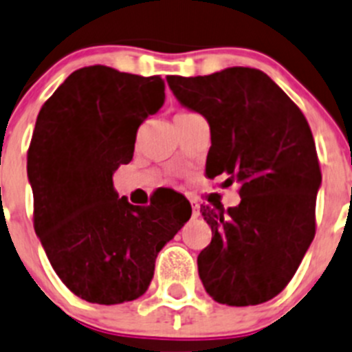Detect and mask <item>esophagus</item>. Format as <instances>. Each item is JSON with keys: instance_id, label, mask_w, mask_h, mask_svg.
<instances>
[{"instance_id": "1", "label": "esophagus", "mask_w": 352, "mask_h": 352, "mask_svg": "<svg viewBox=\"0 0 352 352\" xmlns=\"http://www.w3.org/2000/svg\"><path fill=\"white\" fill-rule=\"evenodd\" d=\"M190 204H192V217L197 218L199 217V206H197L196 201H192V199H190Z\"/></svg>"}]
</instances>
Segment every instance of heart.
<instances>
[{
  "label": "heart",
  "instance_id": "obj_1",
  "mask_svg": "<svg viewBox=\"0 0 352 352\" xmlns=\"http://www.w3.org/2000/svg\"><path fill=\"white\" fill-rule=\"evenodd\" d=\"M179 115H187V113H179ZM179 115H177V117H179Z\"/></svg>",
  "mask_w": 352,
  "mask_h": 352
}]
</instances>
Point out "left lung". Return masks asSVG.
Listing matches in <instances>:
<instances>
[{
    "label": "left lung",
    "instance_id": "left-lung-1",
    "mask_svg": "<svg viewBox=\"0 0 352 352\" xmlns=\"http://www.w3.org/2000/svg\"><path fill=\"white\" fill-rule=\"evenodd\" d=\"M182 107L210 124L206 175L241 184V203L203 206L213 239L197 256L208 294L252 306L284 291L315 237L322 186L311 129L261 70L230 67L204 77H166Z\"/></svg>",
    "mask_w": 352,
    "mask_h": 352
}]
</instances>
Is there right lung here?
Listing matches in <instances>:
<instances>
[{
    "label": "right lung",
    "instance_id": "obj_1",
    "mask_svg": "<svg viewBox=\"0 0 352 352\" xmlns=\"http://www.w3.org/2000/svg\"><path fill=\"white\" fill-rule=\"evenodd\" d=\"M165 103V82L104 65L75 70L43 104L27 153L34 228L51 267L87 302L120 305L149 287L163 245L190 204L118 197L113 173L134 156L138 129Z\"/></svg>",
    "mask_w": 352,
    "mask_h": 352
}]
</instances>
